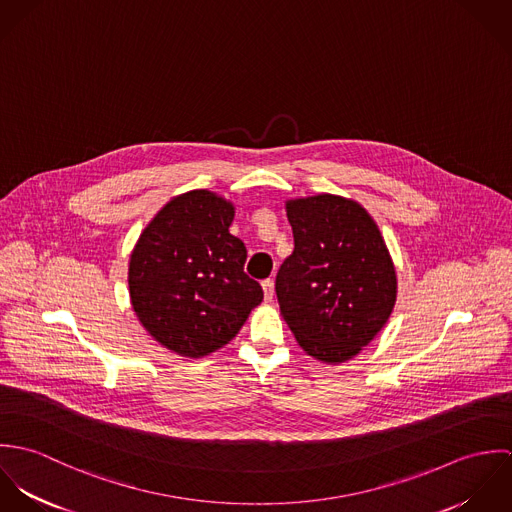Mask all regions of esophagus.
<instances>
[{"mask_svg": "<svg viewBox=\"0 0 512 512\" xmlns=\"http://www.w3.org/2000/svg\"><path fill=\"white\" fill-rule=\"evenodd\" d=\"M262 290H264V297H266V301H272L274 299V280L272 278H268V280H264L262 282Z\"/></svg>", "mask_w": 512, "mask_h": 512, "instance_id": "1", "label": "esophagus"}]
</instances>
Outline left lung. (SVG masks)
Instances as JSON below:
<instances>
[{
    "instance_id": "1",
    "label": "left lung",
    "mask_w": 512,
    "mask_h": 512,
    "mask_svg": "<svg viewBox=\"0 0 512 512\" xmlns=\"http://www.w3.org/2000/svg\"><path fill=\"white\" fill-rule=\"evenodd\" d=\"M293 252L280 266V313L299 347L339 365L361 353L396 303V270L376 222L357 201H286Z\"/></svg>"
}]
</instances>
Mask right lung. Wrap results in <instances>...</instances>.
I'll return each instance as SVG.
<instances>
[{"mask_svg": "<svg viewBox=\"0 0 512 512\" xmlns=\"http://www.w3.org/2000/svg\"><path fill=\"white\" fill-rule=\"evenodd\" d=\"M234 205L207 189L173 197L140 234L128 268L132 307L171 353L201 359L236 337L262 303L244 274L246 246L230 234Z\"/></svg>", "mask_w": 512, "mask_h": 512, "instance_id": "right-lung-1", "label": "right lung"}]
</instances>
